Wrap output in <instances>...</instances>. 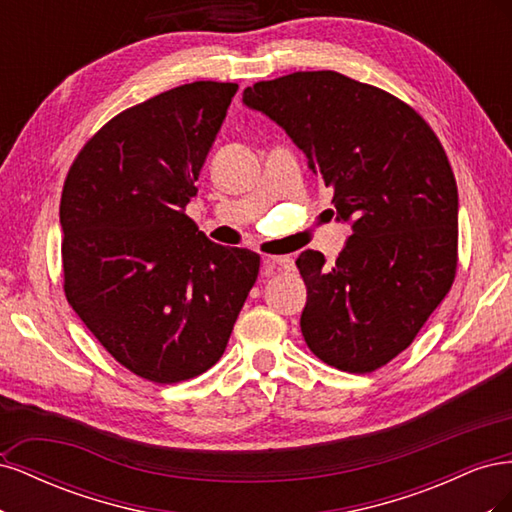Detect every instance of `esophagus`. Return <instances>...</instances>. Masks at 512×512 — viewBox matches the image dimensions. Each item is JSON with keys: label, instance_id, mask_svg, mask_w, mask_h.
<instances>
[{"label": "esophagus", "instance_id": "obj_1", "mask_svg": "<svg viewBox=\"0 0 512 512\" xmlns=\"http://www.w3.org/2000/svg\"><path fill=\"white\" fill-rule=\"evenodd\" d=\"M262 265H265V271L267 273H275V271H294L297 267H294V260L290 256H267L262 258Z\"/></svg>", "mask_w": 512, "mask_h": 512}]
</instances>
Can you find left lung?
Returning <instances> with one entry per match:
<instances>
[{"instance_id": "left-lung-1", "label": "left lung", "mask_w": 512, "mask_h": 512, "mask_svg": "<svg viewBox=\"0 0 512 512\" xmlns=\"http://www.w3.org/2000/svg\"><path fill=\"white\" fill-rule=\"evenodd\" d=\"M243 104L305 153L350 226L335 265L314 250L297 258L309 350L350 374L386 365L455 280L459 198L440 141L408 104L333 70L260 81Z\"/></svg>"}]
</instances>
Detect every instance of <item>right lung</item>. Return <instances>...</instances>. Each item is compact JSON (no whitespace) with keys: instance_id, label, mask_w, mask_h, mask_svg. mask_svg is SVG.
Instances as JSON below:
<instances>
[{"instance_id":"add662e5","label":"right lung","mask_w":512,"mask_h":512,"mask_svg":"<svg viewBox=\"0 0 512 512\" xmlns=\"http://www.w3.org/2000/svg\"><path fill=\"white\" fill-rule=\"evenodd\" d=\"M237 89L196 81L128 108L61 194L68 303L115 361L158 384L220 361L258 277V254L209 241L183 213Z\"/></svg>"}]
</instances>
